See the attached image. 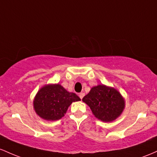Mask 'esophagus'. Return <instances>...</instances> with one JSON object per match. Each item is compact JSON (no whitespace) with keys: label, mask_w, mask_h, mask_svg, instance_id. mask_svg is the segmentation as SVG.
I'll use <instances>...</instances> for the list:
<instances>
[{"label":"esophagus","mask_w":157,"mask_h":157,"mask_svg":"<svg viewBox=\"0 0 157 157\" xmlns=\"http://www.w3.org/2000/svg\"><path fill=\"white\" fill-rule=\"evenodd\" d=\"M79 97H80V98L81 99H82V98H83V97L84 96V93H79Z\"/></svg>","instance_id":"34e87169"}]
</instances>
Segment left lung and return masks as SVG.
Segmentation results:
<instances>
[{"label":"left lung","instance_id":"8db88e82","mask_svg":"<svg viewBox=\"0 0 157 157\" xmlns=\"http://www.w3.org/2000/svg\"><path fill=\"white\" fill-rule=\"evenodd\" d=\"M82 101L90 107L95 117L103 121L115 120L124 107V101L120 93L103 84L93 87Z\"/></svg>","mask_w":157,"mask_h":157}]
</instances>
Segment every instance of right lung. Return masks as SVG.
<instances>
[{"mask_svg":"<svg viewBox=\"0 0 157 157\" xmlns=\"http://www.w3.org/2000/svg\"><path fill=\"white\" fill-rule=\"evenodd\" d=\"M80 100L75 93H69L60 84H49L38 91L33 104L40 117L54 121L64 117L72 102Z\"/></svg>","mask_w":157,"mask_h":157,"instance_id":"add662e5","label":"right lung"}]
</instances>
